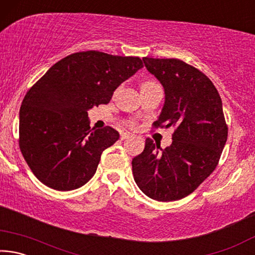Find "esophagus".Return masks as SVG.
Listing matches in <instances>:
<instances>
[{"label":"esophagus","instance_id":"obj_1","mask_svg":"<svg viewBox=\"0 0 255 255\" xmlns=\"http://www.w3.org/2000/svg\"><path fill=\"white\" fill-rule=\"evenodd\" d=\"M130 137H132V135H131L130 132H123L122 136H120V138H122L123 140L124 139H128V138H130Z\"/></svg>","mask_w":255,"mask_h":255}]
</instances>
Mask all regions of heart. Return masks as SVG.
<instances>
[{"mask_svg": "<svg viewBox=\"0 0 255 255\" xmlns=\"http://www.w3.org/2000/svg\"><path fill=\"white\" fill-rule=\"evenodd\" d=\"M155 82H152V81H146V82H144V83H141V85H140V88H144V86H148V85H152V84H154ZM127 125L129 127H133L135 126V122H133V120H128L127 122Z\"/></svg>", "mask_w": 255, "mask_h": 255, "instance_id": "1", "label": "heart"}]
</instances>
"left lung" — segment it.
Listing matches in <instances>:
<instances>
[{
    "label": "left lung",
    "instance_id": "8db88e82",
    "mask_svg": "<svg viewBox=\"0 0 255 255\" xmlns=\"http://www.w3.org/2000/svg\"><path fill=\"white\" fill-rule=\"evenodd\" d=\"M161 82L165 103L153 128L174 127L172 144L162 149L146 138L132 159V174L146 196L174 201L189 196L213 173L227 140L222 99L209 77L176 58L144 57Z\"/></svg>",
    "mask_w": 255,
    "mask_h": 255
}]
</instances>
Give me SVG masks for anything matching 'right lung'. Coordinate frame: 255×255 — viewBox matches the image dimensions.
Instances as JSON below:
<instances>
[{"mask_svg": "<svg viewBox=\"0 0 255 255\" xmlns=\"http://www.w3.org/2000/svg\"><path fill=\"white\" fill-rule=\"evenodd\" d=\"M141 67L139 57L80 51L54 64L29 89L20 108L19 146L40 182L68 191L92 178L119 132L109 126L91 129L88 110L109 103Z\"/></svg>", "mask_w": 255, "mask_h": 255, "instance_id": "right-lung-1", "label": "right lung"}]
</instances>
